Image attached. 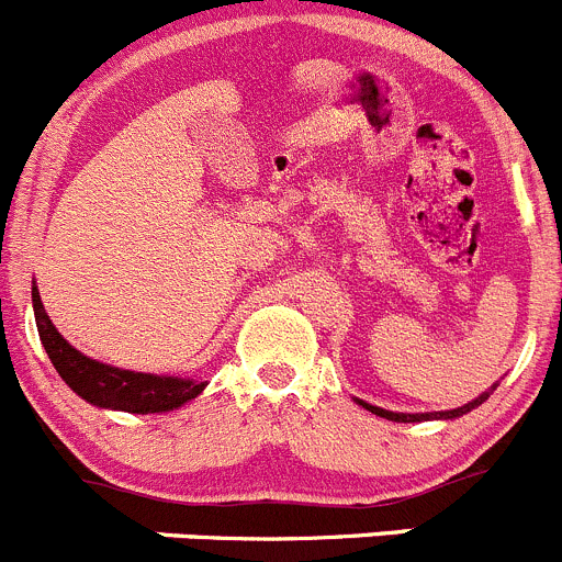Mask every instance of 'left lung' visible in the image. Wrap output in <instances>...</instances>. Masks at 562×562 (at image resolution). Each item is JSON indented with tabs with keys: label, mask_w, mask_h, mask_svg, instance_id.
<instances>
[{
	"label": "left lung",
	"mask_w": 562,
	"mask_h": 562,
	"mask_svg": "<svg viewBox=\"0 0 562 562\" xmlns=\"http://www.w3.org/2000/svg\"><path fill=\"white\" fill-rule=\"evenodd\" d=\"M491 392H483L477 400H472V403L461 405V408H452V411H432V414H394V411H386V408H378V405H370L364 403V400H358V405H364L367 411H372L375 416H383V419H392V422H427V419H456V416H463L469 414L472 408H477V405H483L485 400H488Z\"/></svg>",
	"instance_id": "8db88e82"
}]
</instances>
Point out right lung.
Returning a JSON list of instances; mask_svg holds the SVG:
<instances>
[{"instance_id": "right-lung-1", "label": "right lung", "mask_w": 562, "mask_h": 562, "mask_svg": "<svg viewBox=\"0 0 562 562\" xmlns=\"http://www.w3.org/2000/svg\"><path fill=\"white\" fill-rule=\"evenodd\" d=\"M32 308H35L37 334H41L44 350L49 352L55 370L90 405L126 411V414H162V411H173L179 405L190 403V400L204 392L206 383L190 381V378H165L151 375V372L117 370V367L101 364L95 358L82 356L52 325L49 314L41 303L37 286H32Z\"/></svg>"}]
</instances>
